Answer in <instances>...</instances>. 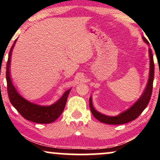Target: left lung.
<instances>
[{
  "instance_id": "1",
  "label": "left lung",
  "mask_w": 160,
  "mask_h": 160,
  "mask_svg": "<svg viewBox=\"0 0 160 160\" xmlns=\"http://www.w3.org/2000/svg\"><path fill=\"white\" fill-rule=\"evenodd\" d=\"M144 41L148 44V40L145 37H142ZM149 55H150V75H149V80L147 87H146L145 92L140 97V98L135 102L134 105L130 108L126 112H123L117 116H108L106 115L100 113L94 109L92 102V97H90V107L91 112L92 115L95 117L97 120L100 122L112 124V125H119V124H124L128 123L137 118L141 114V113L144 111V109L147 107L149 102L150 100V97L152 95V86H153V80H154V61H153V55L152 53V50L149 48Z\"/></svg>"
}]
</instances>
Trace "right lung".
<instances>
[{"instance_id":"right-lung-1","label":"right lung","mask_w":160,"mask_h":160,"mask_svg":"<svg viewBox=\"0 0 160 160\" xmlns=\"http://www.w3.org/2000/svg\"><path fill=\"white\" fill-rule=\"evenodd\" d=\"M15 42L16 40L10 50L6 66L7 88L10 103L27 120L37 123H52L56 121L63 112L70 90H67L58 101L49 107H42L33 104L21 97L13 85L10 77V61H11L10 58H11L12 48L14 47Z\"/></svg>"}]
</instances>
